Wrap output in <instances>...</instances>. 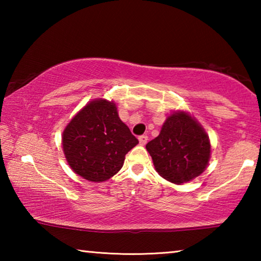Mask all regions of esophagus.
<instances>
[{
  "mask_svg": "<svg viewBox=\"0 0 261 261\" xmlns=\"http://www.w3.org/2000/svg\"><path fill=\"white\" fill-rule=\"evenodd\" d=\"M138 139H139V143H140V145H145V144L147 143L148 137H147L146 135H143V136H140Z\"/></svg>",
  "mask_w": 261,
  "mask_h": 261,
  "instance_id": "obj_1",
  "label": "esophagus"
}]
</instances>
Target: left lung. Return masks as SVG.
Instances as JSON below:
<instances>
[{
	"label": "left lung",
	"mask_w": 261,
	"mask_h": 261,
	"mask_svg": "<svg viewBox=\"0 0 261 261\" xmlns=\"http://www.w3.org/2000/svg\"><path fill=\"white\" fill-rule=\"evenodd\" d=\"M146 149L158 174L170 183H188L204 173L211 159V141L191 114L176 110L166 118Z\"/></svg>",
	"instance_id": "8db88e82"
}]
</instances>
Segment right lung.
Listing matches in <instances>:
<instances>
[{
    "mask_svg": "<svg viewBox=\"0 0 261 261\" xmlns=\"http://www.w3.org/2000/svg\"><path fill=\"white\" fill-rule=\"evenodd\" d=\"M138 144L121 121L115 101L94 99L71 118L62 134L70 168L84 179L101 183L116 175L125 154Z\"/></svg>",
    "mask_w": 261,
    "mask_h": 261,
    "instance_id": "obj_1",
    "label": "right lung"
}]
</instances>
